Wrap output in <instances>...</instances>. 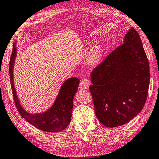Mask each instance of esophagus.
<instances>
[{
  "instance_id": "obj_1",
  "label": "esophagus",
  "mask_w": 159,
  "mask_h": 159,
  "mask_svg": "<svg viewBox=\"0 0 159 159\" xmlns=\"http://www.w3.org/2000/svg\"><path fill=\"white\" fill-rule=\"evenodd\" d=\"M89 85H90V83H89V81L88 79H83L80 83L79 88H80V89H88L89 88Z\"/></svg>"
}]
</instances>
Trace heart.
Segmentation results:
<instances>
[{
    "label": "heart",
    "mask_w": 159,
    "mask_h": 159,
    "mask_svg": "<svg viewBox=\"0 0 159 159\" xmlns=\"http://www.w3.org/2000/svg\"><path fill=\"white\" fill-rule=\"evenodd\" d=\"M102 49H101L99 46L94 47V48H92V50L91 51L90 54H89V62L92 64H97L102 58Z\"/></svg>",
    "instance_id": "1"
}]
</instances>
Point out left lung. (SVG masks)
Here are the masks:
<instances>
[{
    "label": "left lung",
    "instance_id": "1",
    "mask_svg": "<svg viewBox=\"0 0 159 159\" xmlns=\"http://www.w3.org/2000/svg\"><path fill=\"white\" fill-rule=\"evenodd\" d=\"M149 66L138 32L130 28L122 44L91 73L89 91L99 122L112 128L142 111L149 86Z\"/></svg>",
    "mask_w": 159,
    "mask_h": 159
}]
</instances>
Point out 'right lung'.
Wrapping results in <instances>:
<instances>
[{
  "label": "right lung",
  "mask_w": 159,
  "mask_h": 159,
  "mask_svg": "<svg viewBox=\"0 0 159 159\" xmlns=\"http://www.w3.org/2000/svg\"><path fill=\"white\" fill-rule=\"evenodd\" d=\"M16 53V43H14L10 60L9 71L11 91L17 111L25 121L42 131L58 132L65 129L70 123L73 109V99L79 87V79L78 78H70L66 80L63 83L53 106L47 111L37 114L28 113L23 108L19 102L14 85L13 68Z\"/></svg>",
  "instance_id": "1"
}]
</instances>
